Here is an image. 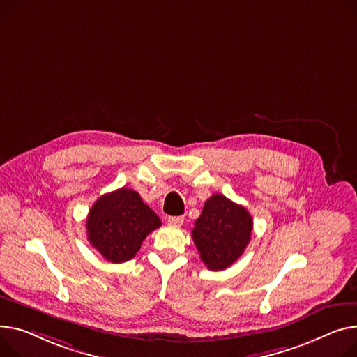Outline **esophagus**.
<instances>
[{
    "instance_id": "obj_1",
    "label": "esophagus",
    "mask_w": 357,
    "mask_h": 357,
    "mask_svg": "<svg viewBox=\"0 0 357 357\" xmlns=\"http://www.w3.org/2000/svg\"><path fill=\"white\" fill-rule=\"evenodd\" d=\"M168 224L171 225H182L183 224V217H169Z\"/></svg>"
}]
</instances>
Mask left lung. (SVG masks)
I'll return each instance as SVG.
<instances>
[{
  "label": "left lung",
  "instance_id": "1",
  "mask_svg": "<svg viewBox=\"0 0 357 357\" xmlns=\"http://www.w3.org/2000/svg\"><path fill=\"white\" fill-rule=\"evenodd\" d=\"M252 218L243 206L213 194L195 221L192 238L206 268L221 271L241 257L251 240Z\"/></svg>",
  "mask_w": 357,
  "mask_h": 357
}]
</instances>
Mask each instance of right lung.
Segmentation results:
<instances>
[{
	"mask_svg": "<svg viewBox=\"0 0 357 357\" xmlns=\"http://www.w3.org/2000/svg\"><path fill=\"white\" fill-rule=\"evenodd\" d=\"M162 225L159 217L133 189L121 188L102 195L89 211L87 240L110 263H125L142 241Z\"/></svg>",
	"mask_w": 357,
	"mask_h": 357,
	"instance_id": "right-lung-1",
	"label": "right lung"
}]
</instances>
